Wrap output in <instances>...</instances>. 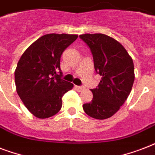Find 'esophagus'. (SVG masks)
<instances>
[{
	"label": "esophagus",
	"mask_w": 155,
	"mask_h": 155,
	"mask_svg": "<svg viewBox=\"0 0 155 155\" xmlns=\"http://www.w3.org/2000/svg\"><path fill=\"white\" fill-rule=\"evenodd\" d=\"M75 88L76 90H77V91H79V92H80L81 90L84 89V87H81V86H76V85H75Z\"/></svg>",
	"instance_id": "esophagus-1"
}]
</instances>
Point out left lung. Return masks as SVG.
<instances>
[{
    "label": "left lung",
    "mask_w": 155,
    "mask_h": 155,
    "mask_svg": "<svg viewBox=\"0 0 155 155\" xmlns=\"http://www.w3.org/2000/svg\"><path fill=\"white\" fill-rule=\"evenodd\" d=\"M80 38L87 45L93 56L96 72L102 76L93 98L84 104L86 114L95 119L111 117L125 103L134 82L132 58L122 45L103 34H85Z\"/></svg>",
    "instance_id": "left-lung-1"
}]
</instances>
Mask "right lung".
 I'll use <instances>...</instances> for the list:
<instances>
[{"instance_id":"1","label":"right lung","mask_w":155,"mask_h":155,"mask_svg":"<svg viewBox=\"0 0 155 155\" xmlns=\"http://www.w3.org/2000/svg\"><path fill=\"white\" fill-rule=\"evenodd\" d=\"M78 38L76 35L49 34L39 38L23 53L16 68V89L27 109L38 118L55 115L62 97L73 84L61 79L60 58Z\"/></svg>"}]
</instances>
